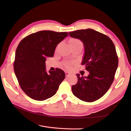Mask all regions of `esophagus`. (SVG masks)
I'll return each instance as SVG.
<instances>
[{"instance_id":"obj_1","label":"esophagus","mask_w":131,"mask_h":131,"mask_svg":"<svg viewBox=\"0 0 131 131\" xmlns=\"http://www.w3.org/2000/svg\"><path fill=\"white\" fill-rule=\"evenodd\" d=\"M65 74H66V77H68L70 76V73L68 72H65Z\"/></svg>"}]
</instances>
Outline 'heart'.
<instances>
[{"mask_svg": "<svg viewBox=\"0 0 131 131\" xmlns=\"http://www.w3.org/2000/svg\"><path fill=\"white\" fill-rule=\"evenodd\" d=\"M81 43V42L79 40L76 39H70V40L69 41L70 45H71V44H76V43Z\"/></svg>", "mask_w": 131, "mask_h": 131, "instance_id": "heart-1", "label": "heart"}]
</instances>
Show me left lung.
<instances>
[{
  "label": "left lung",
  "instance_id": "8db88e82",
  "mask_svg": "<svg viewBox=\"0 0 131 131\" xmlns=\"http://www.w3.org/2000/svg\"><path fill=\"white\" fill-rule=\"evenodd\" d=\"M71 37L83 42L84 54L82 65L89 72L88 76H80L72 90L81 101L91 102L100 99L112 85L118 60L116 47L109 37L92 29L69 32Z\"/></svg>",
  "mask_w": 131,
  "mask_h": 131
}]
</instances>
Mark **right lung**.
Here are the masks:
<instances>
[{
    "mask_svg": "<svg viewBox=\"0 0 131 131\" xmlns=\"http://www.w3.org/2000/svg\"><path fill=\"white\" fill-rule=\"evenodd\" d=\"M68 36L67 32L41 30L28 35L19 43L14 70L21 89L30 98L44 101L56 94L65 73L58 68L47 72L45 62Z\"/></svg>",
    "mask_w": 131,
    "mask_h": 131,
    "instance_id": "1",
    "label": "right lung"
}]
</instances>
